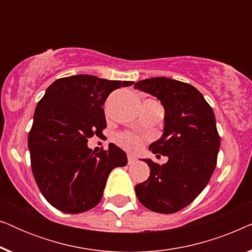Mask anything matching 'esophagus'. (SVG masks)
Segmentation results:
<instances>
[{
  "label": "esophagus",
  "instance_id": "34e87169",
  "mask_svg": "<svg viewBox=\"0 0 252 252\" xmlns=\"http://www.w3.org/2000/svg\"><path fill=\"white\" fill-rule=\"evenodd\" d=\"M135 161H136L135 157L132 156V155H128V156H127V163H128V165H132L135 163Z\"/></svg>",
  "mask_w": 252,
  "mask_h": 252
}]
</instances>
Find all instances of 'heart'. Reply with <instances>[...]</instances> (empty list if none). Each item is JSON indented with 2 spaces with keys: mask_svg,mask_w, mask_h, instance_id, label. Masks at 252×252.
<instances>
[{
  "mask_svg": "<svg viewBox=\"0 0 252 252\" xmlns=\"http://www.w3.org/2000/svg\"><path fill=\"white\" fill-rule=\"evenodd\" d=\"M118 143L120 146L125 148V149L129 150V151H136L139 150L141 146H142V137L135 135V134H132V133H124V134H120L118 136Z\"/></svg>",
  "mask_w": 252,
  "mask_h": 252,
  "instance_id": "1",
  "label": "heart"
}]
</instances>
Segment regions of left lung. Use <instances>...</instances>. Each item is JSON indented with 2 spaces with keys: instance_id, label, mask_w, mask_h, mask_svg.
<instances>
[{
  "instance_id": "left-lung-1",
  "label": "left lung",
  "mask_w": 252,
  "mask_h": 252,
  "mask_svg": "<svg viewBox=\"0 0 252 252\" xmlns=\"http://www.w3.org/2000/svg\"><path fill=\"white\" fill-rule=\"evenodd\" d=\"M134 88L160 99L164 134L149 149L168 157L163 165L143 159L150 175L135 186L136 197L154 212H178L201 194L217 166L220 136L215 113L201 93L186 82L158 77L137 81Z\"/></svg>"
}]
</instances>
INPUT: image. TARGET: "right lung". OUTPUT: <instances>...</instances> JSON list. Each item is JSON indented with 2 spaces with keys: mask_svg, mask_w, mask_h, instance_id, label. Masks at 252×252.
<instances>
[{
  "mask_svg": "<svg viewBox=\"0 0 252 252\" xmlns=\"http://www.w3.org/2000/svg\"><path fill=\"white\" fill-rule=\"evenodd\" d=\"M133 84L78 74L57 79L47 88L34 112L29 149L37 187L54 208L72 215L93 209L110 172L127 164L126 154L115 144L94 154L87 142L103 135L102 105L110 93Z\"/></svg>",
  "mask_w": 252,
  "mask_h": 252,
  "instance_id": "right-lung-1",
  "label": "right lung"
}]
</instances>
